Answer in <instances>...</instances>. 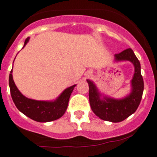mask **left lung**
<instances>
[{"instance_id": "obj_1", "label": "left lung", "mask_w": 157, "mask_h": 157, "mask_svg": "<svg viewBox=\"0 0 157 157\" xmlns=\"http://www.w3.org/2000/svg\"><path fill=\"white\" fill-rule=\"evenodd\" d=\"M115 62L130 61L134 67L131 80V93L122 99H115L99 93L95 83L87 80L89 99L92 110L96 116L104 121L120 122L135 112L140 105L144 92V80L140 73V61L131 48L115 55Z\"/></svg>"}]
</instances>
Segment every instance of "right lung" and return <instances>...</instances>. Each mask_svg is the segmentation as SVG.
Listing matches in <instances>:
<instances>
[{"label":"right lung","mask_w":157,"mask_h":157,"mask_svg":"<svg viewBox=\"0 0 157 157\" xmlns=\"http://www.w3.org/2000/svg\"><path fill=\"white\" fill-rule=\"evenodd\" d=\"M29 40V37L25 40L26 46ZM13 69L9 76V86L10 94L14 104L20 112L31 119L39 122H48L61 118L67 110L70 96L76 85L65 89L56 99L52 101H39L29 99L23 96L13 79Z\"/></svg>","instance_id":"right-lung-1"}]
</instances>
